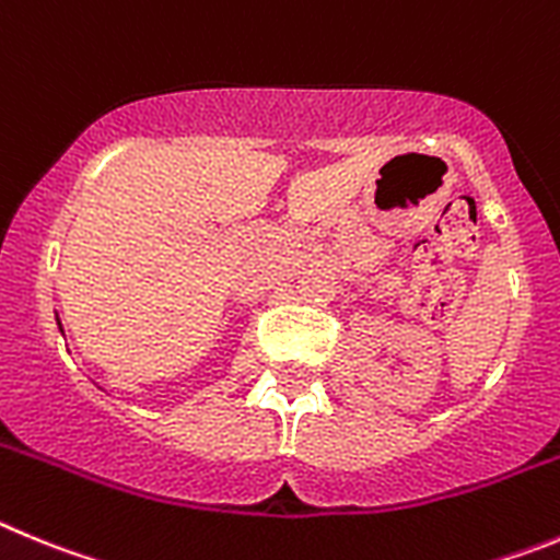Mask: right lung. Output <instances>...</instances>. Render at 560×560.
Returning a JSON list of instances; mask_svg holds the SVG:
<instances>
[{
    "label": "right lung",
    "instance_id": "obj_1",
    "mask_svg": "<svg viewBox=\"0 0 560 560\" xmlns=\"http://www.w3.org/2000/svg\"><path fill=\"white\" fill-rule=\"evenodd\" d=\"M58 326H60V320H58Z\"/></svg>",
    "mask_w": 560,
    "mask_h": 560
}]
</instances>
